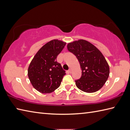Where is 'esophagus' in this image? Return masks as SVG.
I'll return each instance as SVG.
<instances>
[{
  "label": "esophagus",
  "instance_id": "1",
  "mask_svg": "<svg viewBox=\"0 0 130 130\" xmlns=\"http://www.w3.org/2000/svg\"><path fill=\"white\" fill-rule=\"evenodd\" d=\"M68 71H69V73L70 74H71V73H72V70H71V69H69V70H68Z\"/></svg>",
  "mask_w": 130,
  "mask_h": 130
}]
</instances>
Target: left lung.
I'll return each mask as SVG.
<instances>
[{
  "mask_svg": "<svg viewBox=\"0 0 130 130\" xmlns=\"http://www.w3.org/2000/svg\"><path fill=\"white\" fill-rule=\"evenodd\" d=\"M67 47L69 51L75 55L82 69L81 78L75 80L76 87L87 93L99 90L109 74V65L101 52L83 40L69 43Z\"/></svg>",
  "mask_w": 130,
  "mask_h": 130,
  "instance_id": "left-lung-1",
  "label": "left lung"
}]
</instances>
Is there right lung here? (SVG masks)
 I'll return each instance as SVG.
<instances>
[{"mask_svg": "<svg viewBox=\"0 0 130 130\" xmlns=\"http://www.w3.org/2000/svg\"><path fill=\"white\" fill-rule=\"evenodd\" d=\"M65 45V42L57 40L50 41L39 50L30 63L29 79L40 93H51L60 87L66 73L56 58Z\"/></svg>", "mask_w": 130, "mask_h": 130, "instance_id": "obj_1", "label": "right lung"}]
</instances>
